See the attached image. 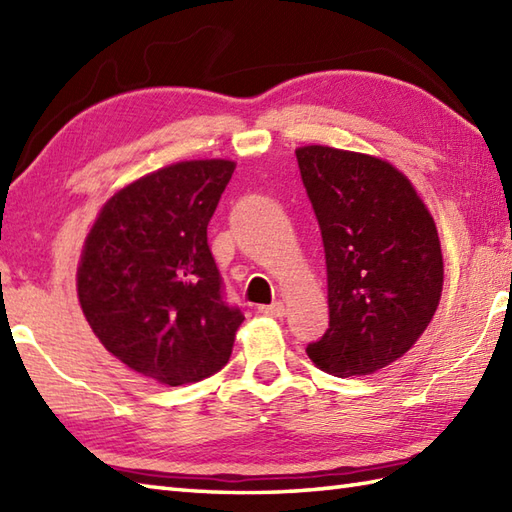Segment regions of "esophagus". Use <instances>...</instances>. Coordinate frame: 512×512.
I'll return each mask as SVG.
<instances>
[{"label":"esophagus","instance_id":"1","mask_svg":"<svg viewBox=\"0 0 512 512\" xmlns=\"http://www.w3.org/2000/svg\"><path fill=\"white\" fill-rule=\"evenodd\" d=\"M259 312L266 314V317H284L286 306L281 301L270 303V306H259Z\"/></svg>","mask_w":512,"mask_h":512}]
</instances>
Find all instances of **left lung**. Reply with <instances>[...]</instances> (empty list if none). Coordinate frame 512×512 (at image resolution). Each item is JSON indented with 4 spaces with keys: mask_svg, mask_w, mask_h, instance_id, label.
I'll return each instance as SVG.
<instances>
[{
    "mask_svg": "<svg viewBox=\"0 0 512 512\" xmlns=\"http://www.w3.org/2000/svg\"><path fill=\"white\" fill-rule=\"evenodd\" d=\"M295 154L328 266L330 328L306 352L339 378L374 374L411 350L436 314L444 277L436 224L385 160L323 145Z\"/></svg>",
    "mask_w": 512,
    "mask_h": 512,
    "instance_id": "8db88e82",
    "label": "left lung"
}]
</instances>
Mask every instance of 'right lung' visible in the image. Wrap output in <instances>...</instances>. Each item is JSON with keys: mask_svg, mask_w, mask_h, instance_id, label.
<instances>
[{"mask_svg": "<svg viewBox=\"0 0 512 512\" xmlns=\"http://www.w3.org/2000/svg\"><path fill=\"white\" fill-rule=\"evenodd\" d=\"M233 171L231 160H189L149 173L103 206L85 239V319L107 352L162 385L220 372L244 321L206 239Z\"/></svg>", "mask_w": 512, "mask_h": 512, "instance_id": "1", "label": "right lung"}]
</instances>
